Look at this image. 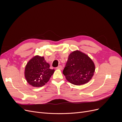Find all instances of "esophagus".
<instances>
[{"label":"esophagus","mask_w":122,"mask_h":122,"mask_svg":"<svg viewBox=\"0 0 122 122\" xmlns=\"http://www.w3.org/2000/svg\"><path fill=\"white\" fill-rule=\"evenodd\" d=\"M57 69H60V70H62V67L61 65H60V66H58V67H57Z\"/></svg>","instance_id":"obj_1"}]
</instances>
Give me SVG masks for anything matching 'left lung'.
Wrapping results in <instances>:
<instances>
[{"instance_id":"1","label":"left lung","mask_w":122,"mask_h":122,"mask_svg":"<svg viewBox=\"0 0 122 122\" xmlns=\"http://www.w3.org/2000/svg\"><path fill=\"white\" fill-rule=\"evenodd\" d=\"M95 71V65L88 55L79 50L74 51L68 56L63 74L69 82L81 86L90 81Z\"/></svg>"}]
</instances>
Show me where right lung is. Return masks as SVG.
Masks as SVG:
<instances>
[{"mask_svg": "<svg viewBox=\"0 0 122 122\" xmlns=\"http://www.w3.org/2000/svg\"><path fill=\"white\" fill-rule=\"evenodd\" d=\"M55 70L50 69V65L44 56L36 55L25 66L24 75L28 84L34 87H41L49 80Z\"/></svg>", "mask_w": 122, "mask_h": 122, "instance_id": "obj_1", "label": "right lung"}]
</instances>
